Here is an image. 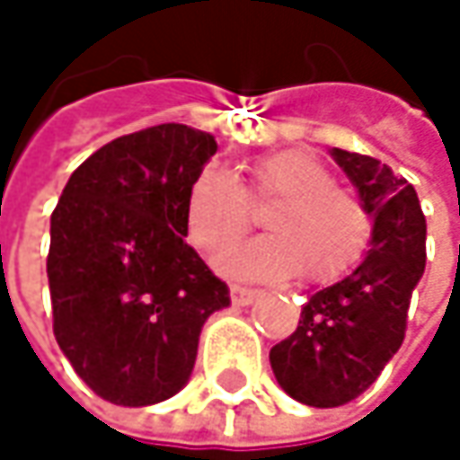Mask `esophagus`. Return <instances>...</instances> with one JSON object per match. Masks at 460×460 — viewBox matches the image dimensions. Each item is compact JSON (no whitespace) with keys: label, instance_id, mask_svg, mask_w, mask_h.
I'll return each mask as SVG.
<instances>
[{"label":"esophagus","instance_id":"obj_1","mask_svg":"<svg viewBox=\"0 0 460 460\" xmlns=\"http://www.w3.org/2000/svg\"><path fill=\"white\" fill-rule=\"evenodd\" d=\"M255 298H258V290L244 288V285H231V301H234L236 306H250Z\"/></svg>","mask_w":460,"mask_h":460}]
</instances>
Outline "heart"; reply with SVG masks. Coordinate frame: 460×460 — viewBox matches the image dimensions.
Segmentation results:
<instances>
[{
    "label": "heart",
    "instance_id": "heart-1",
    "mask_svg": "<svg viewBox=\"0 0 460 460\" xmlns=\"http://www.w3.org/2000/svg\"><path fill=\"white\" fill-rule=\"evenodd\" d=\"M252 205L274 202L266 236L231 247L218 269L234 279H290L298 271L330 282L349 271L370 239V216L359 197L330 181V170L309 151L288 148L258 156L247 186L218 167H205L189 186L186 234L205 252H221L250 229Z\"/></svg>",
    "mask_w": 460,
    "mask_h": 460
}]
</instances>
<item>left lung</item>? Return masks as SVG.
<instances>
[{"label":"left lung","instance_id":"left-lung-1","mask_svg":"<svg viewBox=\"0 0 460 460\" xmlns=\"http://www.w3.org/2000/svg\"><path fill=\"white\" fill-rule=\"evenodd\" d=\"M370 216V247L338 282L309 296L290 338L269 351L277 384L309 408L357 400L397 354L426 266L415 189L373 156L330 148Z\"/></svg>","mask_w":460,"mask_h":460}]
</instances>
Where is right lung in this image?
Masks as SVG:
<instances>
[{
    "label": "right lung",
    "mask_w": 460,
    "mask_h": 460,
    "mask_svg": "<svg viewBox=\"0 0 460 460\" xmlns=\"http://www.w3.org/2000/svg\"><path fill=\"white\" fill-rule=\"evenodd\" d=\"M218 143L156 125L106 143L68 178L49 218L52 330L106 402L146 408L178 394L208 317L231 304L186 244V197Z\"/></svg>",
    "instance_id": "add662e5"
}]
</instances>
